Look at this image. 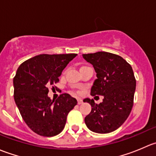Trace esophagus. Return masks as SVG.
Returning <instances> with one entry per match:
<instances>
[{"mask_svg": "<svg viewBox=\"0 0 156 156\" xmlns=\"http://www.w3.org/2000/svg\"><path fill=\"white\" fill-rule=\"evenodd\" d=\"M77 100H78V105L81 104V103H83V101H82V100H81V99L78 98V99H77Z\"/></svg>", "mask_w": 156, "mask_h": 156, "instance_id": "esophagus-1", "label": "esophagus"}]
</instances>
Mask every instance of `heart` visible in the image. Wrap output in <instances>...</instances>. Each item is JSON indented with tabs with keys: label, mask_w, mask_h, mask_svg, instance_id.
Here are the masks:
<instances>
[{
	"label": "heart",
	"mask_w": 156,
	"mask_h": 156,
	"mask_svg": "<svg viewBox=\"0 0 156 156\" xmlns=\"http://www.w3.org/2000/svg\"><path fill=\"white\" fill-rule=\"evenodd\" d=\"M87 66H81V68H80V69H84V68H87Z\"/></svg>",
	"instance_id": "heart-1"
}]
</instances>
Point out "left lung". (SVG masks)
Returning a JSON list of instances; mask_svg holds the SVG:
<instances>
[{
    "mask_svg": "<svg viewBox=\"0 0 156 156\" xmlns=\"http://www.w3.org/2000/svg\"><path fill=\"white\" fill-rule=\"evenodd\" d=\"M83 58L94 66L97 79L91 87L90 95H102L100 104L89 98L91 112L84 119L88 129L98 133L115 130L126 121L133 104L136 80L133 69L122 56L100 51L83 54Z\"/></svg>",
    "mask_w": 156,
    "mask_h": 156,
    "instance_id": "1",
    "label": "left lung"
}]
</instances>
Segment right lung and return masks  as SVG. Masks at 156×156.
<instances>
[{"instance_id":"right-lung-1","label":"right lung","mask_w":156,"mask_h":156,"mask_svg":"<svg viewBox=\"0 0 156 156\" xmlns=\"http://www.w3.org/2000/svg\"><path fill=\"white\" fill-rule=\"evenodd\" d=\"M76 53L41 54L25 61L13 78L14 100L26 125L43 136L62 132L69 112L77 105L68 94L52 101L48 87L59 81L62 70Z\"/></svg>"}]
</instances>
